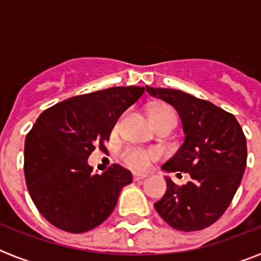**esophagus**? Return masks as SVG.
<instances>
[{
    "label": "esophagus",
    "mask_w": 261,
    "mask_h": 261,
    "mask_svg": "<svg viewBox=\"0 0 261 261\" xmlns=\"http://www.w3.org/2000/svg\"><path fill=\"white\" fill-rule=\"evenodd\" d=\"M145 177H147V174H142V172H133V180H144Z\"/></svg>",
    "instance_id": "obj_1"
}]
</instances>
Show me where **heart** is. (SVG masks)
<instances>
[{
	"mask_svg": "<svg viewBox=\"0 0 261 261\" xmlns=\"http://www.w3.org/2000/svg\"><path fill=\"white\" fill-rule=\"evenodd\" d=\"M150 119L153 124L158 123V121H174V123L177 121L175 111L165 105L154 107L150 111ZM158 155L159 153L156 150H147V149H141V147H126L121 154L124 162L136 170L147 168L151 161L158 158Z\"/></svg>",
	"mask_w": 261,
	"mask_h": 261,
	"instance_id": "b5f03b06",
	"label": "heart"
}]
</instances>
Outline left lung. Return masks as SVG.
Here are the masks:
<instances>
[{
  "label": "left lung",
  "instance_id": "8db88e82",
  "mask_svg": "<svg viewBox=\"0 0 261 261\" xmlns=\"http://www.w3.org/2000/svg\"><path fill=\"white\" fill-rule=\"evenodd\" d=\"M146 91L177 111L186 135L180 149L162 170L191 176L184 186L166 176L167 190L154 208L174 229H205L229 208L242 181L247 162L243 130L234 115L208 100L174 89L146 86Z\"/></svg>",
  "mask_w": 261,
  "mask_h": 261
}]
</instances>
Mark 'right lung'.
<instances>
[{"mask_svg": "<svg viewBox=\"0 0 261 261\" xmlns=\"http://www.w3.org/2000/svg\"><path fill=\"white\" fill-rule=\"evenodd\" d=\"M144 91L140 86L110 87L66 99L38 117L24 141V177L48 222L81 234L114 212L132 174L119 165L93 174L87 159L96 144L105 146L119 117Z\"/></svg>", "mask_w": 261, "mask_h": 261, "instance_id": "right-lung-1", "label": "right lung"}]
</instances>
